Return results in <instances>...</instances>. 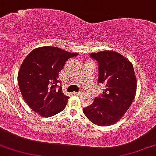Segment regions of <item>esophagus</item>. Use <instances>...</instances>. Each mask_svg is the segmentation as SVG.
Segmentation results:
<instances>
[{"label": "esophagus", "mask_w": 156, "mask_h": 156, "mask_svg": "<svg viewBox=\"0 0 156 156\" xmlns=\"http://www.w3.org/2000/svg\"><path fill=\"white\" fill-rule=\"evenodd\" d=\"M80 94H82L81 90H80V91H78V92H73V94H74V95H80Z\"/></svg>", "instance_id": "obj_1"}]
</instances>
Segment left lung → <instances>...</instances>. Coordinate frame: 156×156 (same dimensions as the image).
I'll return each mask as SVG.
<instances>
[{
  "instance_id": "8db88e82",
  "label": "left lung",
  "mask_w": 156,
  "mask_h": 156,
  "mask_svg": "<svg viewBox=\"0 0 156 156\" xmlns=\"http://www.w3.org/2000/svg\"><path fill=\"white\" fill-rule=\"evenodd\" d=\"M90 57L98 62V82L104 89L83 111L96 125H112L123 117L135 98L137 80L133 64L113 51L91 53Z\"/></svg>"
}]
</instances>
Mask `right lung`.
Listing matches in <instances>:
<instances>
[{
    "instance_id": "right-lung-1",
    "label": "right lung",
    "mask_w": 156,
    "mask_h": 156,
    "mask_svg": "<svg viewBox=\"0 0 156 156\" xmlns=\"http://www.w3.org/2000/svg\"><path fill=\"white\" fill-rule=\"evenodd\" d=\"M55 47L34 49L26 57L18 75V83L26 103L42 117L62 111L69 96L63 94L59 72L69 58L76 57Z\"/></svg>"
}]
</instances>
